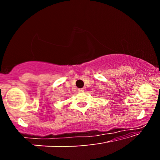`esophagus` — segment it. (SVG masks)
I'll return each instance as SVG.
<instances>
[{"label":"esophagus","mask_w":160,"mask_h":160,"mask_svg":"<svg viewBox=\"0 0 160 160\" xmlns=\"http://www.w3.org/2000/svg\"><path fill=\"white\" fill-rule=\"evenodd\" d=\"M84 91V88H81V89H78V92H83Z\"/></svg>","instance_id":"1"}]
</instances>
